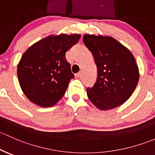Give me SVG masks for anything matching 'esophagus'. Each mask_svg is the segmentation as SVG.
<instances>
[{
    "label": "esophagus",
    "instance_id": "esophagus-1",
    "mask_svg": "<svg viewBox=\"0 0 155 155\" xmlns=\"http://www.w3.org/2000/svg\"><path fill=\"white\" fill-rule=\"evenodd\" d=\"M81 76V71H79V72L77 73V74H75V77L76 78H80Z\"/></svg>",
    "mask_w": 155,
    "mask_h": 155
}]
</instances>
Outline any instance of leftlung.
Segmentation results:
<instances>
[{"label":"left lung","instance_id":"obj_1","mask_svg":"<svg viewBox=\"0 0 155 155\" xmlns=\"http://www.w3.org/2000/svg\"><path fill=\"white\" fill-rule=\"evenodd\" d=\"M83 40L92 52L98 70L96 83L87 89L89 99L101 110L123 104L131 96L140 79L133 54L109 36L84 34Z\"/></svg>","mask_w":155,"mask_h":155}]
</instances>
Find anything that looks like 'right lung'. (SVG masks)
<instances>
[{"label":"right lung","instance_id":"1","mask_svg":"<svg viewBox=\"0 0 155 155\" xmlns=\"http://www.w3.org/2000/svg\"><path fill=\"white\" fill-rule=\"evenodd\" d=\"M81 34L50 35L31 45L17 66L19 84L30 101L50 107L61 99L71 78V66L66 53Z\"/></svg>","mask_w":155,"mask_h":155}]
</instances>
